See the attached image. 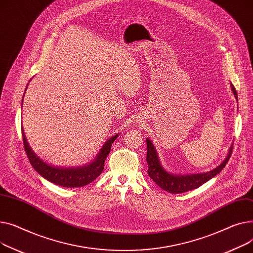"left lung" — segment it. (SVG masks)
Masks as SVG:
<instances>
[{
  "instance_id": "left-lung-1",
  "label": "left lung",
  "mask_w": 253,
  "mask_h": 253,
  "mask_svg": "<svg viewBox=\"0 0 253 253\" xmlns=\"http://www.w3.org/2000/svg\"><path fill=\"white\" fill-rule=\"evenodd\" d=\"M231 88L237 102H238L237 92L232 84H231ZM146 143H147L146 160L148 163V174H149L151 179L162 190H166L167 192L172 193V194H180V193H184L193 189H196L201 185H203L204 183H206L207 181L212 179V177H214L217 173H219L221 169L226 167L233 150V145H232L230 147L228 155L225 158V160L215 169H211V171L193 173V174H175V173L169 172L165 168L162 167L161 162L159 160L157 150L152 141L149 138H147Z\"/></svg>"
}]
</instances>
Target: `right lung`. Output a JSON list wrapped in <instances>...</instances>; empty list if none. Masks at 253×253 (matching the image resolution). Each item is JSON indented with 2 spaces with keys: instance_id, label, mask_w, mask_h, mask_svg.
Masks as SVG:
<instances>
[{
  "instance_id": "add662e5",
  "label": "right lung",
  "mask_w": 253,
  "mask_h": 253,
  "mask_svg": "<svg viewBox=\"0 0 253 253\" xmlns=\"http://www.w3.org/2000/svg\"><path fill=\"white\" fill-rule=\"evenodd\" d=\"M21 130L25 152L27 154L29 162L32 163V166L36 169V171L49 182L65 188L84 187L96 180L104 169V162H105L106 157L110 153L112 143L116 140L118 135H120V133H116V135L112 136L104 143L95 159L92 162L87 163V165L78 168H59L51 166L46 161L41 159V157L38 156L32 149V147L29 146L25 137L23 126L21 127Z\"/></svg>"
}]
</instances>
